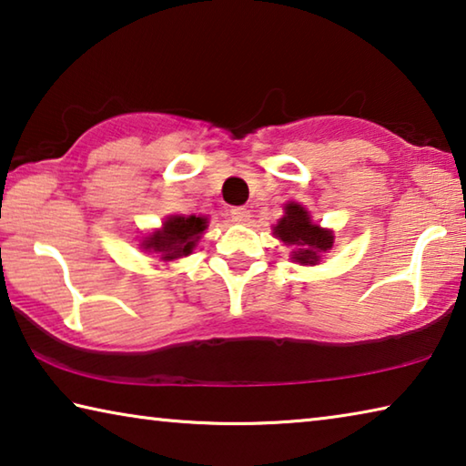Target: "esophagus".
Instances as JSON below:
<instances>
[{
	"mask_svg": "<svg viewBox=\"0 0 466 466\" xmlns=\"http://www.w3.org/2000/svg\"><path fill=\"white\" fill-rule=\"evenodd\" d=\"M230 218L234 219V222L244 224V222H248L250 214H248L247 208H232V209H230Z\"/></svg>",
	"mask_w": 466,
	"mask_h": 466,
	"instance_id": "esophagus-1",
	"label": "esophagus"
}]
</instances>
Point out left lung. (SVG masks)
Returning <instances> with one entry per match:
<instances>
[{"label": "left lung", "instance_id": "obj_1", "mask_svg": "<svg viewBox=\"0 0 466 466\" xmlns=\"http://www.w3.org/2000/svg\"><path fill=\"white\" fill-rule=\"evenodd\" d=\"M273 234L291 247V258L299 265H317L322 252L333 248L335 242L333 232L314 224L309 211L294 201L286 205V216L273 228Z\"/></svg>", "mask_w": 466, "mask_h": 466}]
</instances>
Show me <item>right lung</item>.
<instances>
[{
  "mask_svg": "<svg viewBox=\"0 0 466 466\" xmlns=\"http://www.w3.org/2000/svg\"><path fill=\"white\" fill-rule=\"evenodd\" d=\"M208 228V218L201 216H170L162 228H157L141 242V248L154 255L164 263L188 257L195 250L201 234Z\"/></svg>",
  "mask_w": 466,
  "mask_h": 466,
  "instance_id": "obj_1",
  "label": "right lung"
}]
</instances>
